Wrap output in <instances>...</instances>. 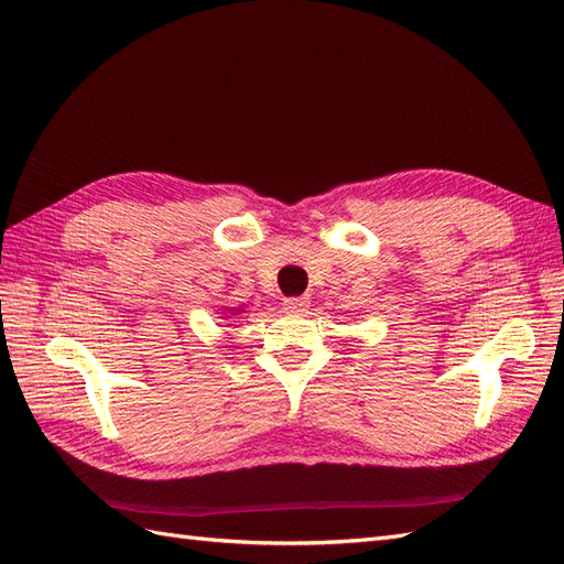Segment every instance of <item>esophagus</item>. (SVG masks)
<instances>
[{
  "mask_svg": "<svg viewBox=\"0 0 564 564\" xmlns=\"http://www.w3.org/2000/svg\"><path fill=\"white\" fill-rule=\"evenodd\" d=\"M305 308H308V299H305V296L284 299V311H289V313H301Z\"/></svg>",
  "mask_w": 564,
  "mask_h": 564,
  "instance_id": "34e87169",
  "label": "esophagus"
}]
</instances>
